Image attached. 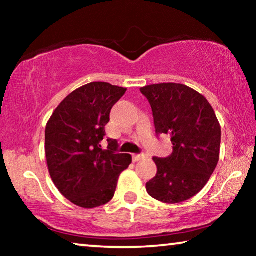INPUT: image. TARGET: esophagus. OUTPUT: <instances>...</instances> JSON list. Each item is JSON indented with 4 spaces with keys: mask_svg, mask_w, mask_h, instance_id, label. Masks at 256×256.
Listing matches in <instances>:
<instances>
[{
    "mask_svg": "<svg viewBox=\"0 0 256 256\" xmlns=\"http://www.w3.org/2000/svg\"><path fill=\"white\" fill-rule=\"evenodd\" d=\"M146 157V156L144 154H133L132 159H133V162H138V160H141V159H144Z\"/></svg>",
    "mask_w": 256,
    "mask_h": 256,
    "instance_id": "34e87169",
    "label": "esophagus"
}]
</instances>
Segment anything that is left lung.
<instances>
[{"label":"left lung","instance_id":"1","mask_svg":"<svg viewBox=\"0 0 256 256\" xmlns=\"http://www.w3.org/2000/svg\"><path fill=\"white\" fill-rule=\"evenodd\" d=\"M152 110L156 136L168 134L172 154L154 157L158 172L146 183L164 203L188 200L204 188L219 162L222 128L209 102L190 86L159 84L140 89Z\"/></svg>","mask_w":256,"mask_h":256}]
</instances>
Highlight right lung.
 <instances>
[{
	"label": "right lung",
	"instance_id": "add662e5",
	"mask_svg": "<svg viewBox=\"0 0 256 256\" xmlns=\"http://www.w3.org/2000/svg\"><path fill=\"white\" fill-rule=\"evenodd\" d=\"M126 92L107 82L76 89L56 108L45 130V152L52 180L76 206L92 209L106 204L115 194L120 172L132 162L118 152V142L106 136L112 106Z\"/></svg>",
	"mask_w": 256,
	"mask_h": 256
}]
</instances>
